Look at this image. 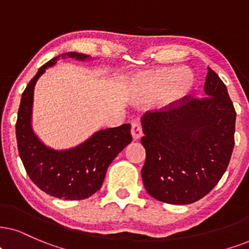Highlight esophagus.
I'll use <instances>...</instances> for the list:
<instances>
[{
    "mask_svg": "<svg viewBox=\"0 0 249 249\" xmlns=\"http://www.w3.org/2000/svg\"><path fill=\"white\" fill-rule=\"evenodd\" d=\"M131 134H132V138H133L134 140H139L140 138L142 137V127H141L140 123L135 122L132 124Z\"/></svg>",
    "mask_w": 249,
    "mask_h": 249,
    "instance_id": "1",
    "label": "esophagus"
}]
</instances>
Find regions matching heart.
Returning <instances> with one entry per match:
<instances>
[{"label": "heart", "mask_w": 249, "mask_h": 249, "mask_svg": "<svg viewBox=\"0 0 249 249\" xmlns=\"http://www.w3.org/2000/svg\"><path fill=\"white\" fill-rule=\"evenodd\" d=\"M195 88V75L188 68H156L134 74L128 85V96L135 103L159 100L161 108L181 105Z\"/></svg>", "instance_id": "1"}]
</instances>
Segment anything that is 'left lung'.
I'll return each mask as SVG.
<instances>
[{"mask_svg": "<svg viewBox=\"0 0 249 249\" xmlns=\"http://www.w3.org/2000/svg\"><path fill=\"white\" fill-rule=\"evenodd\" d=\"M204 99L141 118L146 161L141 175L156 200L190 204L206 196L224 175L234 146L235 110L228 88L208 68Z\"/></svg>", "mask_w": 249, "mask_h": 249, "instance_id": "obj_1", "label": "left lung"}]
</instances>
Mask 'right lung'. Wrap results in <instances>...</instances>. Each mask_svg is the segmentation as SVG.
<instances>
[{
    "label": "right lung",
    "instance_id": "1",
    "mask_svg": "<svg viewBox=\"0 0 249 249\" xmlns=\"http://www.w3.org/2000/svg\"><path fill=\"white\" fill-rule=\"evenodd\" d=\"M61 58L80 62L95 59L70 52L39 69L21 95L16 124L18 152L28 177L41 191L63 200H84L101 188L110 163L131 143V125L96 131L84 142L68 149L47 146L32 126L34 88L47 69L54 67Z\"/></svg>",
    "mask_w": 249,
    "mask_h": 249
}]
</instances>
